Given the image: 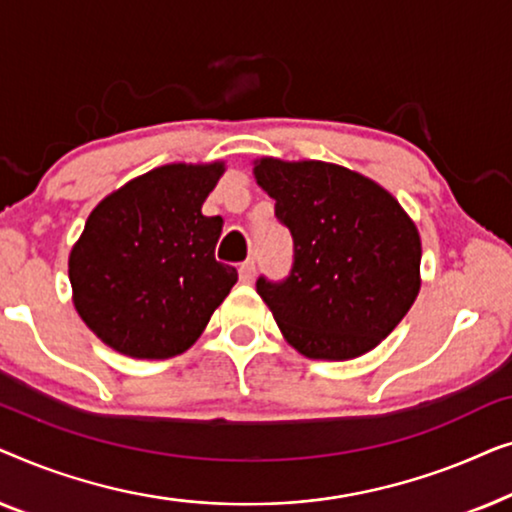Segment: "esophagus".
<instances>
[{
    "instance_id": "1",
    "label": "esophagus",
    "mask_w": 512,
    "mask_h": 512,
    "mask_svg": "<svg viewBox=\"0 0 512 512\" xmlns=\"http://www.w3.org/2000/svg\"><path fill=\"white\" fill-rule=\"evenodd\" d=\"M254 277H256V263L254 261H244L240 265V279L244 284H251V282H254Z\"/></svg>"
}]
</instances>
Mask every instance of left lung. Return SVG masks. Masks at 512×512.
I'll use <instances>...</instances> for the list:
<instances>
[{"label": "left lung", "instance_id": "obj_1", "mask_svg": "<svg viewBox=\"0 0 512 512\" xmlns=\"http://www.w3.org/2000/svg\"><path fill=\"white\" fill-rule=\"evenodd\" d=\"M254 177L296 251L284 282H256L284 340L321 361L375 349L422 286L415 221L387 188L335 163L265 156L254 160Z\"/></svg>", "mask_w": 512, "mask_h": 512}]
</instances>
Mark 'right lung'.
Returning a JSON list of instances; mask_svg holds the SVG:
<instances>
[{
    "instance_id": "obj_1",
    "label": "right lung",
    "mask_w": 512,
    "mask_h": 512,
    "mask_svg": "<svg viewBox=\"0 0 512 512\" xmlns=\"http://www.w3.org/2000/svg\"><path fill=\"white\" fill-rule=\"evenodd\" d=\"M226 172L170 163L116 188L69 251L76 312L104 345L132 359H172L200 338L237 282L214 258L221 216L202 205Z\"/></svg>"
}]
</instances>
